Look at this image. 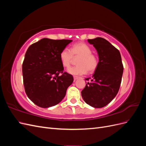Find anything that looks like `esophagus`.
<instances>
[{"label":"esophagus","instance_id":"obj_1","mask_svg":"<svg viewBox=\"0 0 146 146\" xmlns=\"http://www.w3.org/2000/svg\"><path fill=\"white\" fill-rule=\"evenodd\" d=\"M79 77H78V76H74V80H77V79H78Z\"/></svg>","mask_w":146,"mask_h":146}]
</instances>
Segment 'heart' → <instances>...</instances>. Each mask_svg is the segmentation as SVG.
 I'll return each instance as SVG.
<instances>
[{"label": "heart", "mask_w": 146, "mask_h": 146, "mask_svg": "<svg viewBox=\"0 0 146 146\" xmlns=\"http://www.w3.org/2000/svg\"><path fill=\"white\" fill-rule=\"evenodd\" d=\"M77 66L68 69V72L72 75L80 76L94 72L99 66V58L92 53V49L87 44L83 42L75 43L70 50L64 48L60 53L61 63L64 67L68 68L71 64L74 57H78Z\"/></svg>", "instance_id": "b5f03b06"}]
</instances>
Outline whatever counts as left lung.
<instances>
[{"mask_svg": "<svg viewBox=\"0 0 146 146\" xmlns=\"http://www.w3.org/2000/svg\"><path fill=\"white\" fill-rule=\"evenodd\" d=\"M98 53L99 66L82 91L85 102L94 108H102L117 95L122 81L123 64L120 52L105 39H88Z\"/></svg>", "mask_w": 146, "mask_h": 146, "instance_id": "1", "label": "left lung"}]
</instances>
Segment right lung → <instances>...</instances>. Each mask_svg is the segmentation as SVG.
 Here are the masks:
<instances>
[{
    "instance_id": "add662e5",
    "label": "right lung",
    "mask_w": 146,
    "mask_h": 146,
    "mask_svg": "<svg viewBox=\"0 0 146 146\" xmlns=\"http://www.w3.org/2000/svg\"><path fill=\"white\" fill-rule=\"evenodd\" d=\"M71 41L43 38L30 45L25 53L23 63L25 91L39 107L59 104L74 81L71 74L63 72L59 57L60 52Z\"/></svg>"
}]
</instances>
